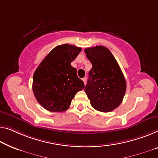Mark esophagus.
<instances>
[{
    "instance_id": "esophagus-1",
    "label": "esophagus",
    "mask_w": 158,
    "mask_h": 158,
    "mask_svg": "<svg viewBox=\"0 0 158 158\" xmlns=\"http://www.w3.org/2000/svg\"><path fill=\"white\" fill-rule=\"evenodd\" d=\"M82 81H84V85H86V77H84V78L82 79Z\"/></svg>"
}]
</instances>
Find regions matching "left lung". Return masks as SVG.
<instances>
[{"instance_id":"1","label":"left lung","mask_w":158,"mask_h":158,"mask_svg":"<svg viewBox=\"0 0 158 158\" xmlns=\"http://www.w3.org/2000/svg\"><path fill=\"white\" fill-rule=\"evenodd\" d=\"M92 64L85 92L94 109L110 112L121 104L126 90V81L117 61L106 47L85 49Z\"/></svg>"}]
</instances>
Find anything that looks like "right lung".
Masks as SVG:
<instances>
[{
    "label": "right lung",
    "instance_id": "1",
    "mask_svg": "<svg viewBox=\"0 0 158 158\" xmlns=\"http://www.w3.org/2000/svg\"><path fill=\"white\" fill-rule=\"evenodd\" d=\"M81 48L64 44L55 47L42 61L33 74L32 90L42 107L51 112L69 109L75 94L84 89L71 62Z\"/></svg>",
    "mask_w": 158,
    "mask_h": 158
}]
</instances>
